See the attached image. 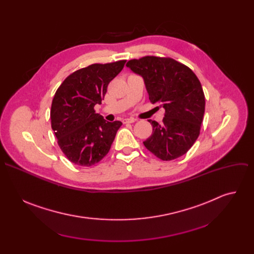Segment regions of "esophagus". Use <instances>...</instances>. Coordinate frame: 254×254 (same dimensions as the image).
Returning <instances> with one entry per match:
<instances>
[{
    "label": "esophagus",
    "instance_id": "34e87169",
    "mask_svg": "<svg viewBox=\"0 0 254 254\" xmlns=\"http://www.w3.org/2000/svg\"><path fill=\"white\" fill-rule=\"evenodd\" d=\"M134 122H135V120L132 119V118L124 119V120H123V123H124V124H132V123H134Z\"/></svg>",
    "mask_w": 254,
    "mask_h": 254
}]
</instances>
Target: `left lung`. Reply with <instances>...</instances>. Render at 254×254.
I'll return each mask as SVG.
<instances>
[{"instance_id":"obj_1","label":"left lung","mask_w":254,"mask_h":254,"mask_svg":"<svg viewBox=\"0 0 254 254\" xmlns=\"http://www.w3.org/2000/svg\"><path fill=\"white\" fill-rule=\"evenodd\" d=\"M144 82L150 100L163 107V124L149 120L151 136L143 141L163 161L185 155L200 133L205 113V96L194 72L172 58L146 56L127 65Z\"/></svg>"}]
</instances>
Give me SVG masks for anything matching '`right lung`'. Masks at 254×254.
<instances>
[{"label": "right lung", "mask_w": 254, "mask_h": 254, "mask_svg": "<svg viewBox=\"0 0 254 254\" xmlns=\"http://www.w3.org/2000/svg\"><path fill=\"white\" fill-rule=\"evenodd\" d=\"M126 60L92 64L70 74L57 89L51 105V127L61 151L75 165L90 167L110 152L122 122H106L95 114L107 85Z\"/></svg>", "instance_id": "add662e5"}]
</instances>
